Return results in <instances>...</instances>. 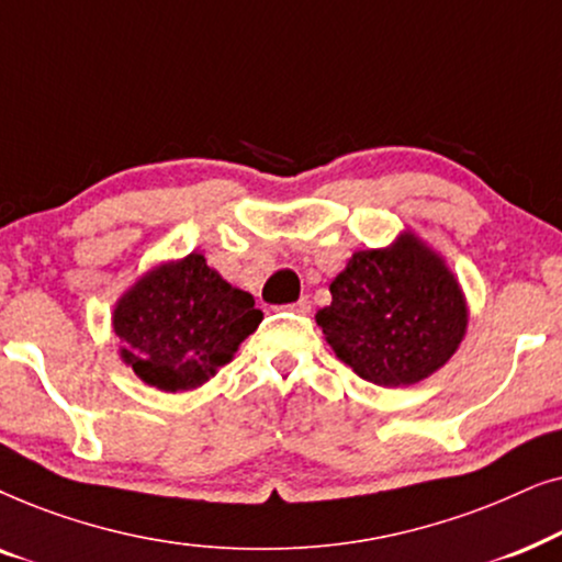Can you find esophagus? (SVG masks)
Here are the masks:
<instances>
[{
	"label": "esophagus",
	"mask_w": 562,
	"mask_h": 562,
	"mask_svg": "<svg viewBox=\"0 0 562 562\" xmlns=\"http://www.w3.org/2000/svg\"><path fill=\"white\" fill-rule=\"evenodd\" d=\"M289 310H294L296 314H310V312H312V302H310V296H302V299H299V302L291 304Z\"/></svg>",
	"instance_id": "esophagus-1"
}]
</instances>
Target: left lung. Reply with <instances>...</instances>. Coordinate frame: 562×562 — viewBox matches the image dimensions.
I'll return each instance as SVG.
<instances>
[{
	"mask_svg": "<svg viewBox=\"0 0 562 562\" xmlns=\"http://www.w3.org/2000/svg\"><path fill=\"white\" fill-rule=\"evenodd\" d=\"M317 325L337 358L379 386H409L450 360L468 310L442 258L414 235L386 250H358L329 283Z\"/></svg>",
	"mask_w": 562,
	"mask_h": 562,
	"instance_id": "8db88e82",
	"label": "left lung"
}]
</instances>
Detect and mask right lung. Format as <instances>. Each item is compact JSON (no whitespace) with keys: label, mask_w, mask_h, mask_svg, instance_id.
<instances>
[{"label":"right lung","mask_w":562,"mask_h":562,"mask_svg":"<svg viewBox=\"0 0 562 562\" xmlns=\"http://www.w3.org/2000/svg\"><path fill=\"white\" fill-rule=\"evenodd\" d=\"M263 319L256 299L191 252L143 276L117 302L112 325L120 352L145 383L189 391L229 363Z\"/></svg>","instance_id":"1"}]
</instances>
